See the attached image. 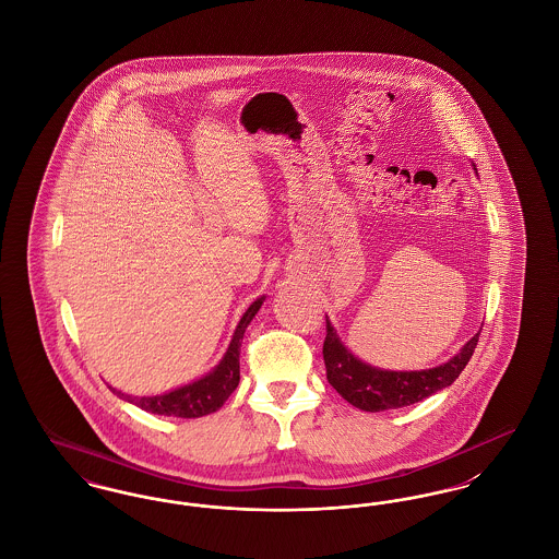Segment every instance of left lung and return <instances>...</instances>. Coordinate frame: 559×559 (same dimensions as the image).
I'll return each mask as SVG.
<instances>
[{
    "instance_id": "1",
    "label": "left lung",
    "mask_w": 559,
    "mask_h": 559,
    "mask_svg": "<svg viewBox=\"0 0 559 559\" xmlns=\"http://www.w3.org/2000/svg\"><path fill=\"white\" fill-rule=\"evenodd\" d=\"M478 337L479 333H476L452 356L449 362L440 367L424 369V371H388V369L372 367L369 362L360 360L358 356H354L344 346L335 326L326 317V337L322 346V358L326 367V379L342 399H346L352 406L360 411L379 413V411L402 408V406L421 402L427 396L449 388L467 367L474 349L478 346Z\"/></svg>"
}]
</instances>
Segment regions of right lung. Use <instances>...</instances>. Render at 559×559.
<instances>
[{
	"instance_id": "add662e5",
	"label": "right lung",
	"mask_w": 559,
	"mask_h": 559,
	"mask_svg": "<svg viewBox=\"0 0 559 559\" xmlns=\"http://www.w3.org/2000/svg\"><path fill=\"white\" fill-rule=\"evenodd\" d=\"M266 295L258 297L242 314L239 320L235 335L230 340V346L226 349V354L222 356V360L213 367L212 371L194 381H190L187 385H180L171 392L157 394V396H130L123 394L121 390H115L108 385V390L130 404H135L138 408L153 413V415H165V417H182V419H194V417H203L215 413L228 396L237 390L240 379L239 354L240 344H242V335L247 324L258 314V310L262 308Z\"/></svg>"
}]
</instances>
